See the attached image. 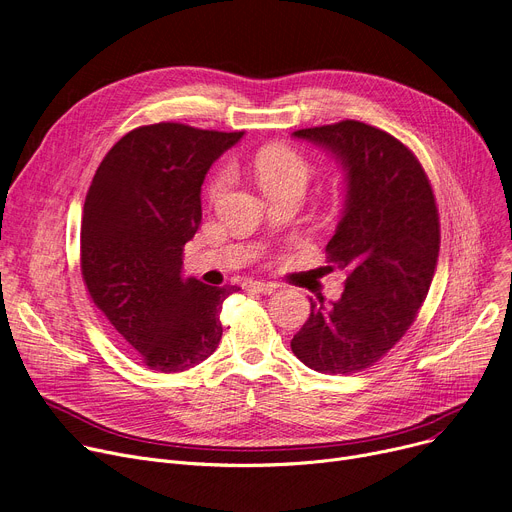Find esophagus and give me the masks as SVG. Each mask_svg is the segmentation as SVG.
Instances as JSON below:
<instances>
[{
	"instance_id": "obj_1",
	"label": "esophagus",
	"mask_w": 512,
	"mask_h": 512,
	"mask_svg": "<svg viewBox=\"0 0 512 512\" xmlns=\"http://www.w3.org/2000/svg\"><path fill=\"white\" fill-rule=\"evenodd\" d=\"M243 285L252 291H258V294H273V291H277V287H279L273 281H246Z\"/></svg>"
}]
</instances>
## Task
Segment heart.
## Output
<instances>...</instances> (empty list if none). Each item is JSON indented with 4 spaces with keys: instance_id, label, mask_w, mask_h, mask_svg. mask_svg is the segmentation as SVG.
I'll return each instance as SVG.
<instances>
[{
    "instance_id": "1",
    "label": "heart",
    "mask_w": 512,
    "mask_h": 512,
    "mask_svg": "<svg viewBox=\"0 0 512 512\" xmlns=\"http://www.w3.org/2000/svg\"><path fill=\"white\" fill-rule=\"evenodd\" d=\"M254 173L258 177L260 187L266 193L289 189V187H298L304 191L310 175V166L306 158L294 148H289V145L271 143V145H264V148L256 152ZM229 179L231 175L227 168L218 170L208 185V198L210 200L221 198L229 185Z\"/></svg>"
}]
</instances>
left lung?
<instances>
[{
    "label": "left lung",
    "instance_id": "obj_1",
    "mask_svg": "<svg viewBox=\"0 0 512 512\" xmlns=\"http://www.w3.org/2000/svg\"><path fill=\"white\" fill-rule=\"evenodd\" d=\"M291 135L342 168L346 198L327 252L350 271L342 298H310L291 350L319 373H356L394 348L415 321L435 273L440 216L423 166L389 133L342 120Z\"/></svg>",
    "mask_w": 512,
    "mask_h": 512
}]
</instances>
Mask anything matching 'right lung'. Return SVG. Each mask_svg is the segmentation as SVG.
Listing matches in <instances>:
<instances>
[{
    "mask_svg": "<svg viewBox=\"0 0 512 512\" xmlns=\"http://www.w3.org/2000/svg\"><path fill=\"white\" fill-rule=\"evenodd\" d=\"M243 131L158 123L127 133L87 191L81 271L93 304L145 367L181 373L221 342L218 321L237 285L183 275V248L202 221V183Z\"/></svg>",
    "mask_w": 512,
    "mask_h": 512,
    "instance_id": "obj_1",
    "label": "right lung"
}]
</instances>
